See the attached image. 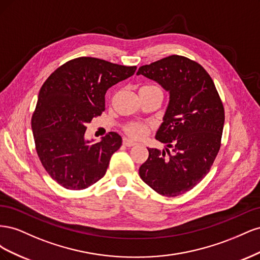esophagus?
Segmentation results:
<instances>
[{"label": "esophagus", "instance_id": "obj_1", "mask_svg": "<svg viewBox=\"0 0 260 260\" xmlns=\"http://www.w3.org/2000/svg\"><path fill=\"white\" fill-rule=\"evenodd\" d=\"M122 144H123L124 146L131 147V146H135L137 143L133 142V141H131V140L128 139V138H123V139H122Z\"/></svg>", "mask_w": 260, "mask_h": 260}]
</instances>
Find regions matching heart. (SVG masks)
<instances>
[{"label": "heart", "instance_id": "obj_1", "mask_svg": "<svg viewBox=\"0 0 260 260\" xmlns=\"http://www.w3.org/2000/svg\"><path fill=\"white\" fill-rule=\"evenodd\" d=\"M147 86H154V85H147ZM145 88V86H143ZM124 131L128 133L130 137L137 140L144 139L149 132V128L146 124L140 123V122H131L124 127Z\"/></svg>", "mask_w": 260, "mask_h": 260}]
</instances>
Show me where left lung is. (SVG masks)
<instances>
[{
	"instance_id": "8db88e82",
	"label": "left lung",
	"mask_w": 260,
	"mask_h": 260,
	"mask_svg": "<svg viewBox=\"0 0 260 260\" xmlns=\"http://www.w3.org/2000/svg\"><path fill=\"white\" fill-rule=\"evenodd\" d=\"M137 75L169 93L156 140L162 151L147 148L141 179L158 194L174 198L200 183L219 152L224 109L214 81L198 62L180 55L141 66Z\"/></svg>"
}]
</instances>
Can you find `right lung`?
<instances>
[{"instance_id":"1","label":"right lung","mask_w":260,"mask_h":260,"mask_svg":"<svg viewBox=\"0 0 260 260\" xmlns=\"http://www.w3.org/2000/svg\"><path fill=\"white\" fill-rule=\"evenodd\" d=\"M136 69L78 57L61 65L43 83L31 128L39 158L59 185L83 190L106 174L122 139L109 132L94 143L84 137L86 123L105 109L106 91L135 75Z\"/></svg>"}]
</instances>
